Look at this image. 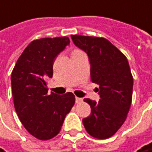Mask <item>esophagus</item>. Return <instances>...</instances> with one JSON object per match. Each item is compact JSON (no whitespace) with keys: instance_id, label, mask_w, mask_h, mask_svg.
I'll use <instances>...</instances> for the list:
<instances>
[{"instance_id":"34e87169","label":"esophagus","mask_w":152,"mask_h":152,"mask_svg":"<svg viewBox=\"0 0 152 152\" xmlns=\"http://www.w3.org/2000/svg\"><path fill=\"white\" fill-rule=\"evenodd\" d=\"M83 101V99L82 98H79V97H76V104H79L80 102Z\"/></svg>"}]
</instances>
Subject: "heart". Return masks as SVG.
I'll list each match as a JSON object with an SVG mask.
<instances>
[{
	"label": "heart",
	"instance_id": "b5f03b06",
	"mask_svg": "<svg viewBox=\"0 0 152 152\" xmlns=\"http://www.w3.org/2000/svg\"><path fill=\"white\" fill-rule=\"evenodd\" d=\"M80 50H78V49H76V50H74L72 52V54L73 53H80Z\"/></svg>",
	"mask_w": 152,
	"mask_h": 152
}]
</instances>
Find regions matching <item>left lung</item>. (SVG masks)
Returning a JSON list of instances; mask_svg holds the SVG:
<instances>
[{
  "mask_svg": "<svg viewBox=\"0 0 152 152\" xmlns=\"http://www.w3.org/2000/svg\"><path fill=\"white\" fill-rule=\"evenodd\" d=\"M71 38L88 55L91 81L99 86V101L84 99L91 108V115L82 120L84 127L95 138H109L124 124L132 104L133 78L128 59L106 39L76 34Z\"/></svg>",
  "mask_w": 152,
  "mask_h": 152,
  "instance_id": "8db88e82",
  "label": "left lung"
}]
</instances>
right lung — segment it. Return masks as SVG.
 Instances as JSON below:
<instances>
[{
  "label": "right lung",
  "mask_w": 152,
  "mask_h": 152,
  "mask_svg": "<svg viewBox=\"0 0 152 152\" xmlns=\"http://www.w3.org/2000/svg\"><path fill=\"white\" fill-rule=\"evenodd\" d=\"M69 44L68 37L34 40L17 60L11 73L17 115L25 129L39 140H49L58 135L75 104L72 92L48 94L46 83L53 75L55 58Z\"/></svg>",
  "instance_id": "right-lung-1"
}]
</instances>
